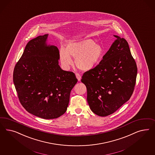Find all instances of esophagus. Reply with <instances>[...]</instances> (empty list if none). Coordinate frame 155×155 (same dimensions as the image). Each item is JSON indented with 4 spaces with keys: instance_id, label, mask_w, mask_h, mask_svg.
<instances>
[{
    "instance_id": "obj_1",
    "label": "esophagus",
    "mask_w": 155,
    "mask_h": 155,
    "mask_svg": "<svg viewBox=\"0 0 155 155\" xmlns=\"http://www.w3.org/2000/svg\"><path fill=\"white\" fill-rule=\"evenodd\" d=\"M75 75H76V77H77V80H78V81H80V80H81V76L80 74L76 73Z\"/></svg>"
}]
</instances>
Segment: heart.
<instances>
[{
	"label": "heart",
	"instance_id": "b5f03b06",
	"mask_svg": "<svg viewBox=\"0 0 155 155\" xmlns=\"http://www.w3.org/2000/svg\"><path fill=\"white\" fill-rule=\"evenodd\" d=\"M103 55L102 45L90 38L68 42L65 49L61 48L59 54L61 65L65 69H68L73 64L71 58H74L75 65L82 71L93 69L102 60Z\"/></svg>",
	"mask_w": 155,
	"mask_h": 155
}]
</instances>
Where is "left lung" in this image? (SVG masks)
I'll use <instances>...</instances> for the list:
<instances>
[{"label":"left lung","mask_w":155,"mask_h":155,"mask_svg":"<svg viewBox=\"0 0 155 155\" xmlns=\"http://www.w3.org/2000/svg\"><path fill=\"white\" fill-rule=\"evenodd\" d=\"M114 36L117 40L103 59L84 72L81 80L87 88L90 108L101 117L112 114L128 101L136 84L137 69L128 44L124 38Z\"/></svg>","instance_id":"8db88e82"}]
</instances>
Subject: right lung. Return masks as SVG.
I'll use <instances>...</instances> for the list:
<instances>
[{
  "label": "right lung",
  "instance_id": "add662e5",
  "mask_svg": "<svg viewBox=\"0 0 155 155\" xmlns=\"http://www.w3.org/2000/svg\"><path fill=\"white\" fill-rule=\"evenodd\" d=\"M48 34L30 40L15 66L13 81L20 102L28 113L51 119L67 110L78 80L58 65L57 47L48 45Z\"/></svg>",
  "mask_w": 155,
  "mask_h": 155
}]
</instances>
